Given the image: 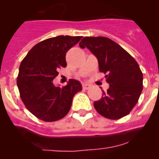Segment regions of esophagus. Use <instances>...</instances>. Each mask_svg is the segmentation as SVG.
Listing matches in <instances>:
<instances>
[{
	"mask_svg": "<svg viewBox=\"0 0 159 159\" xmlns=\"http://www.w3.org/2000/svg\"><path fill=\"white\" fill-rule=\"evenodd\" d=\"M90 86H91V85L88 84H87V83H84V84H83V88L85 90L88 89V88H90Z\"/></svg>",
	"mask_w": 159,
	"mask_h": 159,
	"instance_id": "1",
	"label": "esophagus"
}]
</instances>
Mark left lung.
Listing matches in <instances>:
<instances>
[{
    "label": "left lung",
    "instance_id": "left-lung-1",
    "mask_svg": "<svg viewBox=\"0 0 159 159\" xmlns=\"http://www.w3.org/2000/svg\"><path fill=\"white\" fill-rule=\"evenodd\" d=\"M88 48L99 63L109 84L99 100L94 102L95 110L103 117L119 119L128 115L139 99L143 76L133 57L116 42L103 36H87L80 43Z\"/></svg>",
    "mask_w": 159,
    "mask_h": 159
}]
</instances>
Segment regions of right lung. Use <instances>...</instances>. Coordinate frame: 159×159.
Listing matches in <instances>:
<instances>
[{"mask_svg":"<svg viewBox=\"0 0 159 159\" xmlns=\"http://www.w3.org/2000/svg\"><path fill=\"white\" fill-rule=\"evenodd\" d=\"M82 36H58L38 43L28 52L19 67L17 87L24 104L38 119L54 122L71 109L74 95L82 90L80 82L69 80L64 88L53 80L65 67L66 52Z\"/></svg>","mask_w":159,"mask_h":159,"instance_id":"obj_1","label":"right lung"}]
</instances>
